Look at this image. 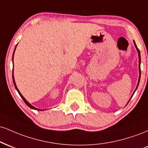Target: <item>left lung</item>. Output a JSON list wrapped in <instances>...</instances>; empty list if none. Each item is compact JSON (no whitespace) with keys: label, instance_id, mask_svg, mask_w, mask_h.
Returning a JSON list of instances; mask_svg holds the SVG:
<instances>
[{"label":"left lung","instance_id":"obj_1","mask_svg":"<svg viewBox=\"0 0 148 148\" xmlns=\"http://www.w3.org/2000/svg\"><path fill=\"white\" fill-rule=\"evenodd\" d=\"M134 45H135V47H136V49H137V51H138V59H139V64H138V67H139V72H140V75H139V79H138V85H137V87H136V90L137 89V88H138V84H139V81H140V51H139V49H138V47H137V46H136V43H135V42H134ZM136 90H134V92H135V91H136ZM134 94L132 95V97H133V95H134ZM132 97L130 98V99H132ZM130 99L129 100V101H130ZM129 103V102H128Z\"/></svg>","mask_w":148,"mask_h":148}]
</instances>
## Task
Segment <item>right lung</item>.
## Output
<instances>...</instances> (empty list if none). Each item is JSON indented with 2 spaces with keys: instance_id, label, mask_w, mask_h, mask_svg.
Wrapping results in <instances>:
<instances>
[{
  "instance_id": "right-lung-1",
  "label": "right lung",
  "mask_w": 148,
  "mask_h": 148,
  "mask_svg": "<svg viewBox=\"0 0 148 148\" xmlns=\"http://www.w3.org/2000/svg\"><path fill=\"white\" fill-rule=\"evenodd\" d=\"M16 47H15V49H14V51H15V49H16ZM14 53H13V56H12V61H13V57H14ZM12 79H13V82H14V86H15V88H16V90H17V92H18V94H19V95L21 96V97L22 98V99H23V101H24L25 102V104L27 105V106H28V107H30V108H33V109H35V110H40V109H38V108H35V107L34 106H32L31 104H30L28 102V101H26V100L25 99V98L23 97V96H22V95L21 94V93H20V92H19V90H18V88H17V87H16V84H15V81H14V76H13V69H12ZM40 111H42V110H40Z\"/></svg>"
}]
</instances>
